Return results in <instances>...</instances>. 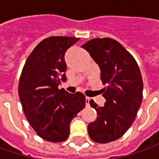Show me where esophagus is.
I'll return each instance as SVG.
<instances>
[{
    "label": "esophagus",
    "instance_id": "esophagus-1",
    "mask_svg": "<svg viewBox=\"0 0 159 159\" xmlns=\"http://www.w3.org/2000/svg\"><path fill=\"white\" fill-rule=\"evenodd\" d=\"M89 101H90V98L89 97H86V105L87 106L89 105Z\"/></svg>",
    "mask_w": 159,
    "mask_h": 159
}]
</instances>
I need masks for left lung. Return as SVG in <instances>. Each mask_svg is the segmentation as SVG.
Instances as JSON below:
<instances>
[{"label": "left lung", "mask_w": 159, "mask_h": 159, "mask_svg": "<svg viewBox=\"0 0 159 159\" xmlns=\"http://www.w3.org/2000/svg\"><path fill=\"white\" fill-rule=\"evenodd\" d=\"M99 65L105 103L99 107L94 100L90 106L97 118L88 126L90 138L107 143L120 138L131 126L143 100V82L135 59L117 40L96 38L81 46Z\"/></svg>", "instance_id": "left-lung-1"}]
</instances>
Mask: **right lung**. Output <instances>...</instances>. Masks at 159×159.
Instances as JSON below:
<instances>
[{
	"instance_id": "1",
	"label": "right lung",
	"mask_w": 159,
	"mask_h": 159,
	"mask_svg": "<svg viewBox=\"0 0 159 159\" xmlns=\"http://www.w3.org/2000/svg\"><path fill=\"white\" fill-rule=\"evenodd\" d=\"M80 38L51 36L41 40L25 61L18 95L29 124L42 139L60 143L70 133V123L86 105L80 92L70 94L58 85L66 80L64 54Z\"/></svg>"
}]
</instances>
